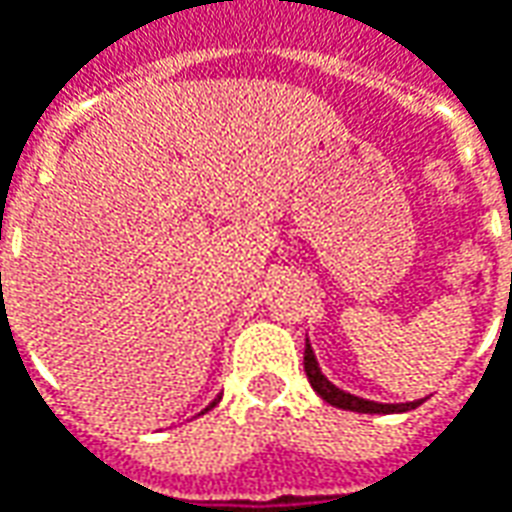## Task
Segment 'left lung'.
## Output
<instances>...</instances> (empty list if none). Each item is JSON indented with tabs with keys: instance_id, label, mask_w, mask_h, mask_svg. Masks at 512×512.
<instances>
[{
	"instance_id": "left-lung-1",
	"label": "left lung",
	"mask_w": 512,
	"mask_h": 512,
	"mask_svg": "<svg viewBox=\"0 0 512 512\" xmlns=\"http://www.w3.org/2000/svg\"><path fill=\"white\" fill-rule=\"evenodd\" d=\"M305 375H308V381H311V387L325 398L333 406H339V409H347V412H364V415H392V412H409V409H415L423 401H412V403H375V401H364V398H356V395H350V392H342L339 387H333L328 378L322 375L319 370V364H316L314 350H311V344L305 342Z\"/></svg>"
}]
</instances>
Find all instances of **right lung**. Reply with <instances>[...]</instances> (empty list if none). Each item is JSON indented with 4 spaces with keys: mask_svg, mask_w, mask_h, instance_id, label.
Segmentation results:
<instances>
[{
    "mask_svg": "<svg viewBox=\"0 0 512 512\" xmlns=\"http://www.w3.org/2000/svg\"><path fill=\"white\" fill-rule=\"evenodd\" d=\"M212 406H215V403H212Z\"/></svg>",
    "mask_w": 512,
    "mask_h": 512,
    "instance_id": "1",
    "label": "right lung"
}]
</instances>
